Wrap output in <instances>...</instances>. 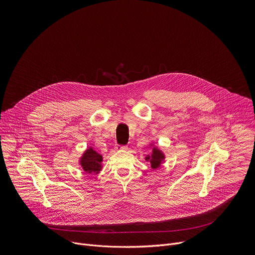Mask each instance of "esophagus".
I'll use <instances>...</instances> for the list:
<instances>
[{
    "label": "esophagus",
    "mask_w": 255,
    "mask_h": 255,
    "mask_svg": "<svg viewBox=\"0 0 255 255\" xmlns=\"http://www.w3.org/2000/svg\"><path fill=\"white\" fill-rule=\"evenodd\" d=\"M117 150H127L128 147L126 146V145H118V146L116 147Z\"/></svg>",
    "instance_id": "34e87169"
}]
</instances>
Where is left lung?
Segmentation results:
<instances>
[{"label":"left lung","instance_id":"left-lung-1","mask_svg":"<svg viewBox=\"0 0 255 255\" xmlns=\"http://www.w3.org/2000/svg\"><path fill=\"white\" fill-rule=\"evenodd\" d=\"M150 145L152 146V144H150ZM164 158H165V156H164L163 152L161 150H159L156 146H153L151 154H149V155L145 157V160L150 162V165H151L152 169H156L160 166V164L162 163Z\"/></svg>","mask_w":255,"mask_h":255}]
</instances>
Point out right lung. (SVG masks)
Instances as JSON below:
<instances>
[{"instance_id":"1","label":"right lung","mask_w":255,"mask_h":255,"mask_svg":"<svg viewBox=\"0 0 255 255\" xmlns=\"http://www.w3.org/2000/svg\"><path fill=\"white\" fill-rule=\"evenodd\" d=\"M103 156L95 151L93 147H89L80 158V164L87 173L98 174L102 169Z\"/></svg>"}]
</instances>
